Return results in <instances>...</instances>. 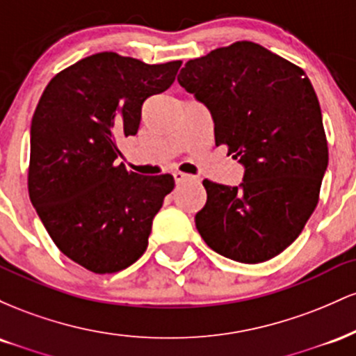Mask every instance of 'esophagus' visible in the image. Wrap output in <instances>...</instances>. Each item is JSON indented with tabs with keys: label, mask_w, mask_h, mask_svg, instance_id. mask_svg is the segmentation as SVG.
<instances>
[{
	"label": "esophagus",
	"mask_w": 356,
	"mask_h": 356,
	"mask_svg": "<svg viewBox=\"0 0 356 356\" xmlns=\"http://www.w3.org/2000/svg\"><path fill=\"white\" fill-rule=\"evenodd\" d=\"M174 179H175V182H184V181H189V179H192V175L184 174V172H181V170H175Z\"/></svg>",
	"instance_id": "34e87169"
}]
</instances>
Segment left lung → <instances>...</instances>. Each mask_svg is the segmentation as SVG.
Segmentation results:
<instances>
[{
    "instance_id": "1",
    "label": "left lung",
    "mask_w": 356,
    "mask_h": 356,
    "mask_svg": "<svg viewBox=\"0 0 356 356\" xmlns=\"http://www.w3.org/2000/svg\"><path fill=\"white\" fill-rule=\"evenodd\" d=\"M211 110L216 145L244 165L239 187L204 179L195 227L220 256L257 264L308 222L328 167L320 102L306 73L252 42L189 60L177 76Z\"/></svg>"
}]
</instances>
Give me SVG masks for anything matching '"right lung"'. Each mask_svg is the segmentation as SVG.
<instances>
[{
	"label": "right lung",
	"mask_w": 356,
	"mask_h": 356,
	"mask_svg": "<svg viewBox=\"0 0 356 356\" xmlns=\"http://www.w3.org/2000/svg\"><path fill=\"white\" fill-rule=\"evenodd\" d=\"M181 65L95 53L56 73L36 105L31 204L56 248L88 271L105 275L136 263L174 189L170 174L138 175L117 164V138L136 136L142 104L165 92Z\"/></svg>",
	"instance_id": "1"
}]
</instances>
